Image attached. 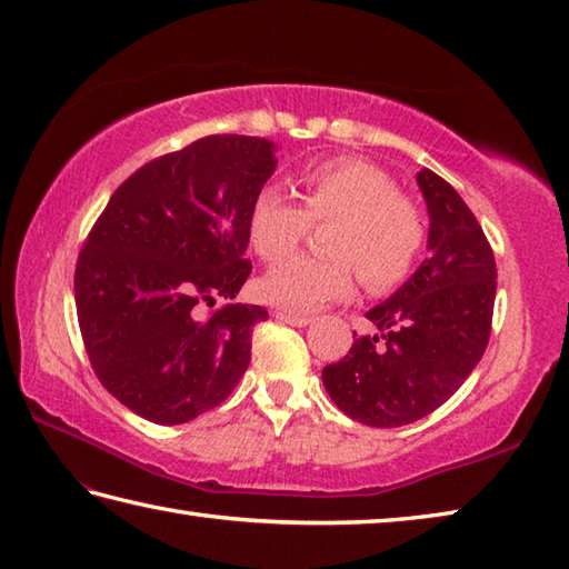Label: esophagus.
I'll use <instances>...</instances> for the list:
<instances>
[{
	"instance_id": "obj_1",
	"label": "esophagus",
	"mask_w": 569,
	"mask_h": 569,
	"mask_svg": "<svg viewBox=\"0 0 569 569\" xmlns=\"http://www.w3.org/2000/svg\"><path fill=\"white\" fill-rule=\"evenodd\" d=\"M276 318L286 322V326H293V328H306L310 326V318L308 316H296V313H286V310H276Z\"/></svg>"
}]
</instances>
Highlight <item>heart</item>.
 <instances>
[{
	"label": "heart",
	"mask_w": 569,
	"mask_h": 569,
	"mask_svg": "<svg viewBox=\"0 0 569 569\" xmlns=\"http://www.w3.org/2000/svg\"><path fill=\"white\" fill-rule=\"evenodd\" d=\"M298 204L281 187L253 197L247 233L261 261L273 263L303 241L308 224H322L320 251L293 256L259 278L256 293L288 313H310L348 298L355 273L370 291L405 281L425 247V221L389 174L365 160L336 158L300 170Z\"/></svg>",
	"instance_id": "heart-1"
}]
</instances>
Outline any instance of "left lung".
Instances as JSON below:
<instances>
[{
	"label": "left lung",
	"instance_id": "8db88e82",
	"mask_svg": "<svg viewBox=\"0 0 569 569\" xmlns=\"http://www.w3.org/2000/svg\"><path fill=\"white\" fill-rule=\"evenodd\" d=\"M417 184L429 211V259L367 310L377 336L358 338L322 370L332 402L367 427H405L431 415L473 372L491 336V243L447 180L421 170Z\"/></svg>",
	"mask_w": 569,
	"mask_h": 569
}]
</instances>
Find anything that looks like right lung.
Instances as JSON below:
<instances>
[{
  "label": "right lung",
  "mask_w": 569,
  "mask_h": 569,
  "mask_svg": "<svg viewBox=\"0 0 569 569\" xmlns=\"http://www.w3.org/2000/svg\"><path fill=\"white\" fill-rule=\"evenodd\" d=\"M273 170L271 140L202 138L132 172L88 233L78 326L100 385L138 417L184 425L247 372L251 330L269 313L214 303L251 273L247 219Z\"/></svg>",
  "instance_id": "obj_1"
}]
</instances>
